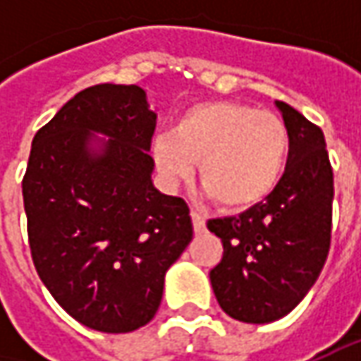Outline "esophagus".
<instances>
[{
  "instance_id": "esophagus-1",
  "label": "esophagus",
  "mask_w": 361,
  "mask_h": 361,
  "mask_svg": "<svg viewBox=\"0 0 361 361\" xmlns=\"http://www.w3.org/2000/svg\"><path fill=\"white\" fill-rule=\"evenodd\" d=\"M190 219H192V229H195V233H202L204 231V219L197 211H190Z\"/></svg>"
}]
</instances>
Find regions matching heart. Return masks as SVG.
Wrapping results in <instances>:
<instances>
[{"mask_svg":"<svg viewBox=\"0 0 361 361\" xmlns=\"http://www.w3.org/2000/svg\"><path fill=\"white\" fill-rule=\"evenodd\" d=\"M289 148V128L275 112L216 100L185 110L173 134L154 140L152 157L171 185L188 178L197 162L201 187L223 211H247L279 187Z\"/></svg>","mask_w":361,"mask_h":361,"instance_id":"obj_1","label":"heart"}]
</instances>
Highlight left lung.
<instances>
[{
    "label": "left lung",
    "mask_w": 361,
    "mask_h": 361,
    "mask_svg": "<svg viewBox=\"0 0 361 361\" xmlns=\"http://www.w3.org/2000/svg\"><path fill=\"white\" fill-rule=\"evenodd\" d=\"M291 148L283 178L267 201L239 216L211 219L223 243L211 285L223 312L245 324L283 317L312 289L331 243L334 171L319 126L277 102Z\"/></svg>",
    "instance_id": "left-lung-1"
}]
</instances>
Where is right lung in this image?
I'll use <instances>...</instances> for the list:
<instances>
[{
	"label": "right lung",
	"instance_id": "add662e5",
	"mask_svg": "<svg viewBox=\"0 0 361 361\" xmlns=\"http://www.w3.org/2000/svg\"><path fill=\"white\" fill-rule=\"evenodd\" d=\"M157 114L140 86L78 92L35 132L21 180L39 279L82 326L126 334L159 312L164 273L192 239L187 202L152 187ZM92 131L110 141L96 153Z\"/></svg>",
	"mask_w": 361,
	"mask_h": 361
}]
</instances>
